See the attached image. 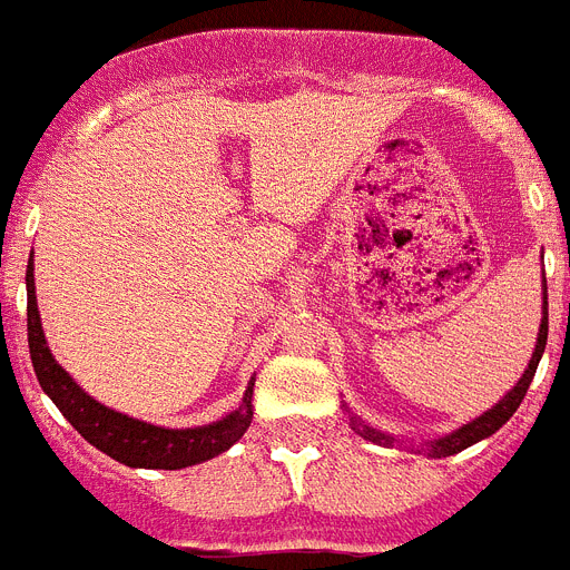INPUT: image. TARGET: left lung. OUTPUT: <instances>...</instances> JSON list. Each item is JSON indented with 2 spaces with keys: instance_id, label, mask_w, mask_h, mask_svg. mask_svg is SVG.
Listing matches in <instances>:
<instances>
[{
  "instance_id": "1",
  "label": "left lung",
  "mask_w": 570,
  "mask_h": 570,
  "mask_svg": "<svg viewBox=\"0 0 570 570\" xmlns=\"http://www.w3.org/2000/svg\"><path fill=\"white\" fill-rule=\"evenodd\" d=\"M544 345H548V301H544V318H541L539 342H535L533 360H530V365H527V372L521 374V381L515 383V390L503 397L501 404L492 406L489 413H483L480 419L469 421L465 428H460L456 433H451V436L436 439V442H428L430 456H439V460H442V456H453V453L465 451V448H471L474 442H480V439L492 436L494 430H501L503 424L512 419V413H515L518 406H521V401H524L527 390H530V383H533L535 368H539L541 354H544ZM351 430H354V433H360L363 439H368V442H374V445H395L397 442L395 436H386V433H381V430L368 428V424H365V421H360L357 415H351Z\"/></svg>"
}]
</instances>
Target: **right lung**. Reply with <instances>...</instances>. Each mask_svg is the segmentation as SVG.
<instances>
[{
  "instance_id": "right-lung-1",
  "label": "right lung",
  "mask_w": 570,
  "mask_h": 570,
  "mask_svg": "<svg viewBox=\"0 0 570 570\" xmlns=\"http://www.w3.org/2000/svg\"><path fill=\"white\" fill-rule=\"evenodd\" d=\"M26 289H29V351L35 374L43 392L55 401L63 419L101 453H108L117 462H125L131 469H187L196 462L213 460L222 451H228L234 442L243 439V433L252 424V395L254 383H248L243 404L222 421H213L205 428L189 430H166L146 424V421L128 419L122 413H114L99 401H92L72 377H69L58 363L52 351L46 345L43 327H40V313H37L35 295V266L29 263L26 272Z\"/></svg>"
}]
</instances>
